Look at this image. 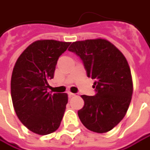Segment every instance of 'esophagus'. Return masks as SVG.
<instances>
[{
    "label": "esophagus",
    "mask_w": 150,
    "mask_h": 150,
    "mask_svg": "<svg viewBox=\"0 0 150 150\" xmlns=\"http://www.w3.org/2000/svg\"><path fill=\"white\" fill-rule=\"evenodd\" d=\"M68 95H69V98H71V97H74V96H75L76 94H75V93H68Z\"/></svg>",
    "instance_id": "34e87169"
}]
</instances>
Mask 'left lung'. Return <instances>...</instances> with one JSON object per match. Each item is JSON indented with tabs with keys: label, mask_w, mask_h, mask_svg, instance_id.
<instances>
[{
	"label": "left lung",
	"mask_w": 150,
	"mask_h": 150,
	"mask_svg": "<svg viewBox=\"0 0 150 150\" xmlns=\"http://www.w3.org/2000/svg\"><path fill=\"white\" fill-rule=\"evenodd\" d=\"M80 57L86 75L94 79V96L82 95L84 107L78 115L90 131L103 133L124 118L132 95L130 67L124 55L109 40L73 42L68 49Z\"/></svg>",
	"instance_id": "left-lung-1"
}]
</instances>
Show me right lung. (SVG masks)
<instances>
[{
	"mask_svg": "<svg viewBox=\"0 0 150 150\" xmlns=\"http://www.w3.org/2000/svg\"><path fill=\"white\" fill-rule=\"evenodd\" d=\"M70 42L36 40L22 52L14 65L11 95L14 110L31 132L47 135L59 127L68 103L67 93H49L57 59Z\"/></svg>",
	"mask_w": 150,
	"mask_h": 150,
	"instance_id": "add662e5",
	"label": "right lung"
}]
</instances>
